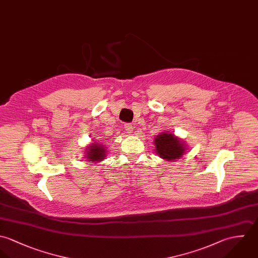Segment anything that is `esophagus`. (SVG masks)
<instances>
[{
    "label": "esophagus",
    "mask_w": 258,
    "mask_h": 258,
    "mask_svg": "<svg viewBox=\"0 0 258 258\" xmlns=\"http://www.w3.org/2000/svg\"><path fill=\"white\" fill-rule=\"evenodd\" d=\"M124 130L126 131V133H133V130H134V126L132 123H125L124 124Z\"/></svg>",
    "instance_id": "esophagus-1"
}]
</instances>
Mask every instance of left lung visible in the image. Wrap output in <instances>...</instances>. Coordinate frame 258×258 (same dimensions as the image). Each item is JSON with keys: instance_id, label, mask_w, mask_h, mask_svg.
Masks as SVG:
<instances>
[{"instance_id": "obj_1", "label": "left lung", "mask_w": 258, "mask_h": 258, "mask_svg": "<svg viewBox=\"0 0 258 258\" xmlns=\"http://www.w3.org/2000/svg\"><path fill=\"white\" fill-rule=\"evenodd\" d=\"M155 152L165 160H174L185 153L184 143L173 134L162 133L155 139Z\"/></svg>"}]
</instances>
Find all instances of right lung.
Masks as SVG:
<instances>
[{
    "label": "right lung",
    "mask_w": 258,
    "mask_h": 258,
    "mask_svg": "<svg viewBox=\"0 0 258 258\" xmlns=\"http://www.w3.org/2000/svg\"><path fill=\"white\" fill-rule=\"evenodd\" d=\"M86 155L87 156L85 157L89 158V160L93 162H99L106 156V151L105 148L101 144L93 143L91 146L88 147L86 151Z\"/></svg>",
    "instance_id": "add662e5"
}]
</instances>
